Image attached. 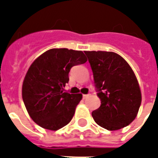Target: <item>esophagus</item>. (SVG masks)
I'll return each instance as SVG.
<instances>
[{
  "label": "esophagus",
  "mask_w": 158,
  "mask_h": 158,
  "mask_svg": "<svg viewBox=\"0 0 158 158\" xmlns=\"http://www.w3.org/2000/svg\"><path fill=\"white\" fill-rule=\"evenodd\" d=\"M90 95H91V94H84V95H83V98H84V99H87V98H89V97H90Z\"/></svg>",
  "instance_id": "esophagus-1"
}]
</instances>
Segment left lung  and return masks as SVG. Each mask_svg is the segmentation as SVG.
I'll use <instances>...</instances> for the list:
<instances>
[{"instance_id": "left-lung-1", "label": "left lung", "mask_w": 158, "mask_h": 158, "mask_svg": "<svg viewBox=\"0 0 158 158\" xmlns=\"http://www.w3.org/2000/svg\"><path fill=\"white\" fill-rule=\"evenodd\" d=\"M94 74L98 109L92 112L95 122L108 130H117L135 120L141 104V92L135 73L118 54L85 52Z\"/></svg>"}]
</instances>
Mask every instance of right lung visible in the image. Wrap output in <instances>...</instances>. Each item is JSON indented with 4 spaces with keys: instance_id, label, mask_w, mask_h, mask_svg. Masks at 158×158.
Masks as SVG:
<instances>
[{
    "instance_id": "obj_1",
    "label": "right lung",
    "mask_w": 158,
    "mask_h": 158,
    "mask_svg": "<svg viewBox=\"0 0 158 158\" xmlns=\"http://www.w3.org/2000/svg\"><path fill=\"white\" fill-rule=\"evenodd\" d=\"M87 61L81 51L54 48L42 54L31 64L22 88L23 103L39 126L57 130L69 124L82 94L64 92L69 72Z\"/></svg>"
}]
</instances>
